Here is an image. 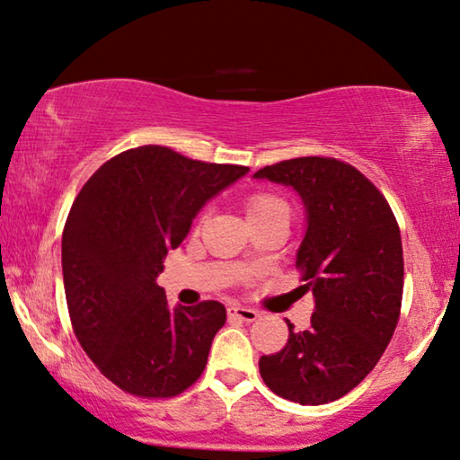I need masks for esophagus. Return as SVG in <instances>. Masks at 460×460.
<instances>
[{"label":"esophagus","instance_id":"obj_1","mask_svg":"<svg viewBox=\"0 0 460 460\" xmlns=\"http://www.w3.org/2000/svg\"><path fill=\"white\" fill-rule=\"evenodd\" d=\"M228 318L240 320V322H254L259 318V312L252 310V307L232 305V307H228Z\"/></svg>","mask_w":460,"mask_h":460}]
</instances>
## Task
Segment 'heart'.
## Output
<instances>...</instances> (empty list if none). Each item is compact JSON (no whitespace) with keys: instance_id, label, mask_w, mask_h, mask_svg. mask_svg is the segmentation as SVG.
<instances>
[{"instance_id":"obj_1","label":"heart","mask_w":460,"mask_h":460,"mask_svg":"<svg viewBox=\"0 0 460 460\" xmlns=\"http://www.w3.org/2000/svg\"><path fill=\"white\" fill-rule=\"evenodd\" d=\"M244 212L248 222L251 220H257V217H265L270 214H285L289 216V206L288 201L279 195L275 193H269V191H257V193H251L244 201ZM206 220V212H201L198 217V226L203 224Z\"/></svg>"}]
</instances>
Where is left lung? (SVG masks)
Instances as JSON below:
<instances>
[{
    "label": "left lung",
    "mask_w": 460,
    "mask_h": 460,
    "mask_svg": "<svg viewBox=\"0 0 460 460\" xmlns=\"http://www.w3.org/2000/svg\"><path fill=\"white\" fill-rule=\"evenodd\" d=\"M254 177L291 185L307 209L296 267L315 297L312 326L259 360L265 385L283 400L322 405L355 389L385 352L403 296L400 226L377 187L332 156H299Z\"/></svg>",
    "instance_id": "obj_1"
}]
</instances>
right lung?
I'll list each match as a JSON object with an SVG mask.
<instances>
[{"label":"right lung","mask_w":460,"mask_h":460,"mask_svg":"<svg viewBox=\"0 0 460 460\" xmlns=\"http://www.w3.org/2000/svg\"><path fill=\"white\" fill-rule=\"evenodd\" d=\"M246 171L146 145L103 163L75 198L63 230L71 326L103 377L126 394L163 400L201 377L226 307L201 301L169 310L155 279L203 203Z\"/></svg>","instance_id":"add662e5"}]
</instances>
